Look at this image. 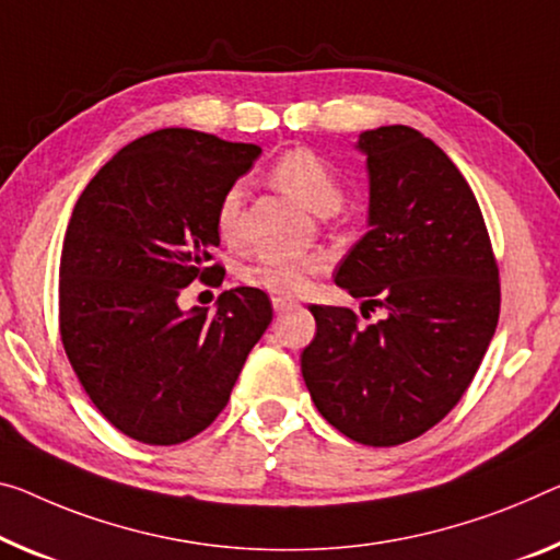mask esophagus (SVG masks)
I'll use <instances>...</instances> for the list:
<instances>
[{"label":"esophagus","mask_w":560,"mask_h":560,"mask_svg":"<svg viewBox=\"0 0 560 560\" xmlns=\"http://www.w3.org/2000/svg\"><path fill=\"white\" fill-rule=\"evenodd\" d=\"M290 305H295V300H292V298H272V310H275V313H282V310H285V307H290Z\"/></svg>","instance_id":"1"}]
</instances>
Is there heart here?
I'll use <instances>...</instances> for the list:
<instances>
[{"mask_svg": "<svg viewBox=\"0 0 560 560\" xmlns=\"http://www.w3.org/2000/svg\"><path fill=\"white\" fill-rule=\"evenodd\" d=\"M270 179L305 210L323 218L332 214L342 202V187L335 172L310 150H290L282 154L270 170ZM240 200H243L240 187H230L220 200L218 232L225 243H232L237 235ZM320 268L323 260L315 255L292 257V260H257L245 265L240 278L255 290L272 292V295H295Z\"/></svg>", "mask_w": 560, "mask_h": 560, "instance_id": "heart-1", "label": "heart"}]
</instances>
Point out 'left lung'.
Returning <instances> with one entry per match:
<instances>
[{
  "mask_svg": "<svg viewBox=\"0 0 560 560\" xmlns=\"http://www.w3.org/2000/svg\"><path fill=\"white\" fill-rule=\"evenodd\" d=\"M368 170V232L335 285L385 320L360 328L348 307L310 305L300 355L315 408L363 445L423 435L476 375L501 310L498 268L476 195L433 140L406 125L358 135Z\"/></svg>",
  "mask_w": 560,
  "mask_h": 560,
  "instance_id": "obj_1",
  "label": "left lung"
}]
</instances>
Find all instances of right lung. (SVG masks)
<instances>
[{"label":"right lung","instance_id":"1","mask_svg":"<svg viewBox=\"0 0 560 560\" xmlns=\"http://www.w3.org/2000/svg\"><path fill=\"white\" fill-rule=\"evenodd\" d=\"M257 144L167 127L119 150L84 187L59 262V330L82 388L112 425L150 445L202 433L272 320L262 290L179 307L197 278L220 285L218 208Z\"/></svg>","mask_w":560,"mask_h":560}]
</instances>
